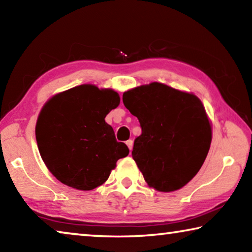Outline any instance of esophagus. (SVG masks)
Segmentation results:
<instances>
[{
    "mask_svg": "<svg viewBox=\"0 0 252 252\" xmlns=\"http://www.w3.org/2000/svg\"><path fill=\"white\" fill-rule=\"evenodd\" d=\"M126 146L129 147V150L131 151L132 148H133V141H132V140H127V141H126Z\"/></svg>",
    "mask_w": 252,
    "mask_h": 252,
    "instance_id": "1",
    "label": "esophagus"
}]
</instances>
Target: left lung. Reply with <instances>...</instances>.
I'll return each instance as SVG.
<instances>
[{
  "label": "left lung",
  "mask_w": 252,
  "mask_h": 252,
  "mask_svg": "<svg viewBox=\"0 0 252 252\" xmlns=\"http://www.w3.org/2000/svg\"><path fill=\"white\" fill-rule=\"evenodd\" d=\"M122 100L142 129L132 158L144 180L162 192L181 189L199 172L210 149L211 123L202 102L159 82L127 90Z\"/></svg>",
  "instance_id": "obj_1"
}]
</instances>
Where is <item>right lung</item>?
I'll list each match as a JSON object with an SVG mask.
<instances>
[{
    "label": "right lung",
    "instance_id": "right-lung-1",
    "mask_svg": "<svg viewBox=\"0 0 252 252\" xmlns=\"http://www.w3.org/2000/svg\"><path fill=\"white\" fill-rule=\"evenodd\" d=\"M120 104L112 89L82 84L58 93L37 117L35 138L50 172L67 187L92 190L108 180L117 161L129 155L105 122Z\"/></svg>",
    "mask_w": 252,
    "mask_h": 252
}]
</instances>
